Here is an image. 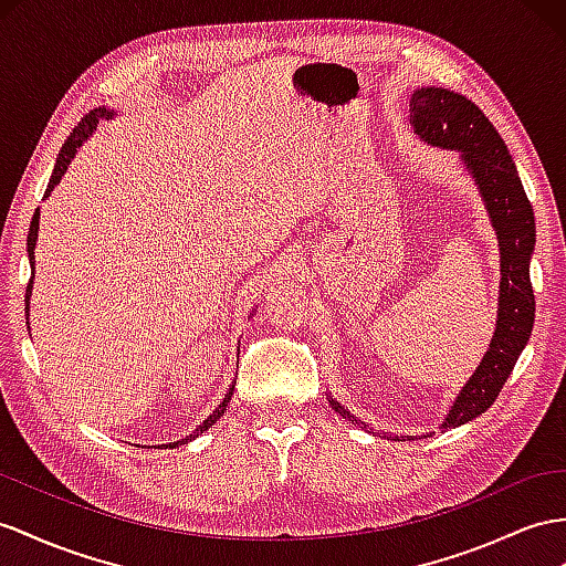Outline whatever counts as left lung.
<instances>
[{
	"mask_svg": "<svg viewBox=\"0 0 566 566\" xmlns=\"http://www.w3.org/2000/svg\"><path fill=\"white\" fill-rule=\"evenodd\" d=\"M409 114L413 134L423 143L432 145V148L459 153V163L478 186V193H481L500 245L502 280L495 335L490 339L481 366L461 387L452 409L444 416L440 428L449 430L473 421V418L492 407V401L502 392V385L512 375L521 352L531 339L535 317V298L531 286L535 217L502 136L471 99L454 91L426 85V88H416L411 93ZM327 399L329 407L344 416L346 421L368 428L349 409H344L337 399ZM430 434L432 432L418 434L416 440L430 438ZM401 438L413 440V434H401Z\"/></svg>",
	"mask_w": 566,
	"mask_h": 566,
	"instance_id": "left-lung-1",
	"label": "left lung"
}]
</instances>
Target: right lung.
<instances>
[{"mask_svg":"<svg viewBox=\"0 0 566 566\" xmlns=\"http://www.w3.org/2000/svg\"><path fill=\"white\" fill-rule=\"evenodd\" d=\"M114 117H117V112H114V109H107V107H97V109H93V112L85 114V117L81 119V124L74 128V134H71V136L66 138V143L62 145L60 157H56V165H54V171H52L50 184H48L45 198H50V193L54 191V186L62 181V177H64L66 169H69V165H71V159L76 157V153H78L81 145H83L85 140H91V136L95 134L97 124H99V122H109V119H114ZM38 229H40V208H38V210H35V214H33L31 231H28V260H31V282H28V289H25V313L31 311V294H33V277H35V243H38ZM234 385H237V382H231V387H229V392L224 395V399H222L220 403H217L214 411L206 418V421H202V423L196 428V432L186 434V438H181V440H177V442H169V447L188 444L191 440H196L198 434H202V432H206L208 428H212L217 421H220V418H222V416H224V411H227V407H229L231 395H234ZM165 447H167V444H165Z\"/></svg>","mask_w":566,"mask_h":566,"instance_id":"1","label":"right lung"}]
</instances>
